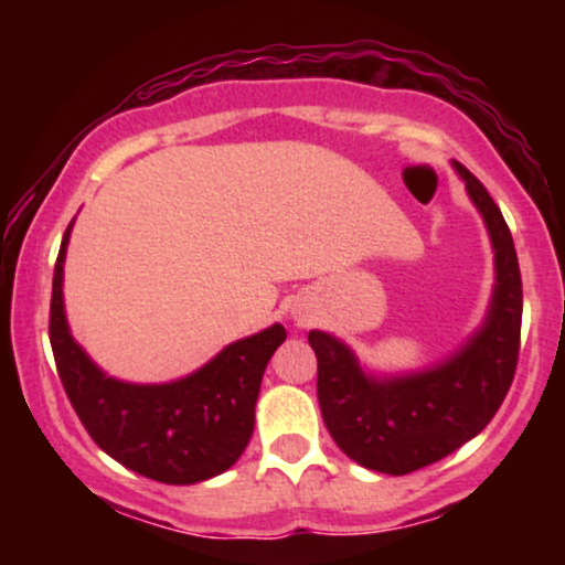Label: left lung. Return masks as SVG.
<instances>
[{"mask_svg": "<svg viewBox=\"0 0 565 565\" xmlns=\"http://www.w3.org/2000/svg\"><path fill=\"white\" fill-rule=\"evenodd\" d=\"M454 170L481 212L497 274L486 319L465 345L419 372L372 374L334 334H308L319 359L316 391L327 430L353 462L387 476L427 468L476 438L515 377L523 313L515 244L481 180L459 161Z\"/></svg>", "mask_w": 565, "mask_h": 565, "instance_id": "1", "label": "left lung"}]
</instances>
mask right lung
I'll return each instance as SVG.
<instances>
[{"instance_id":"right-lung-1","label":"right lung","mask_w":565,"mask_h":565,"mask_svg":"<svg viewBox=\"0 0 565 565\" xmlns=\"http://www.w3.org/2000/svg\"><path fill=\"white\" fill-rule=\"evenodd\" d=\"M63 236L50 302V345L82 425L108 457L151 481L188 486L236 465L252 430L263 372L287 340L281 323L225 345L196 372L159 385L108 377L74 340L63 305Z\"/></svg>"}]
</instances>
